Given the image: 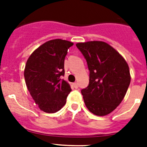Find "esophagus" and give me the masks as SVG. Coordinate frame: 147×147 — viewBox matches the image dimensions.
Instances as JSON below:
<instances>
[{
    "mask_svg": "<svg viewBox=\"0 0 147 147\" xmlns=\"http://www.w3.org/2000/svg\"><path fill=\"white\" fill-rule=\"evenodd\" d=\"M73 85H74V87L75 88H78V87H79V85H78L77 82H74L73 84Z\"/></svg>",
    "mask_w": 147,
    "mask_h": 147,
    "instance_id": "34e87169",
    "label": "esophagus"
}]
</instances>
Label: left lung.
Wrapping results in <instances>:
<instances>
[{"label": "left lung", "instance_id": "1", "mask_svg": "<svg viewBox=\"0 0 147 147\" xmlns=\"http://www.w3.org/2000/svg\"><path fill=\"white\" fill-rule=\"evenodd\" d=\"M76 47L87 61L89 85L81 90L89 111L98 116L113 112L129 88V66L121 55L102 41L79 42Z\"/></svg>", "mask_w": 147, "mask_h": 147}]
</instances>
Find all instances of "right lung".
<instances>
[{
    "label": "right lung",
    "instance_id": "1",
    "mask_svg": "<svg viewBox=\"0 0 147 147\" xmlns=\"http://www.w3.org/2000/svg\"><path fill=\"white\" fill-rule=\"evenodd\" d=\"M74 43L55 39L45 42L31 54L24 70L30 94L39 108L48 113L59 111L71 91L65 75L64 62L67 49Z\"/></svg>",
    "mask_w": 147,
    "mask_h": 147
}]
</instances>
